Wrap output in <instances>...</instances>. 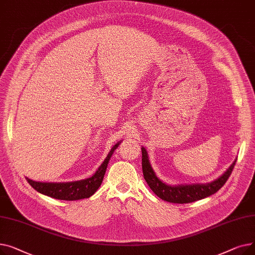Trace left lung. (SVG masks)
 <instances>
[{
    "label": "left lung",
    "mask_w": 255,
    "mask_h": 255,
    "mask_svg": "<svg viewBox=\"0 0 255 255\" xmlns=\"http://www.w3.org/2000/svg\"><path fill=\"white\" fill-rule=\"evenodd\" d=\"M141 166L145 182L148 183L152 191L161 199L173 204H189L196 200L208 197L216 193L221 187L229 180L231 173L235 167L237 159L234 163L227 168L221 177L217 180L207 184H191V185H178L170 186L160 181L149 162L148 153L145 149L141 148Z\"/></svg>",
    "instance_id": "left-lung-1"
}]
</instances>
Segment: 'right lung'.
<instances>
[{"label":"right lung","instance_id":"add662e5","mask_svg":"<svg viewBox=\"0 0 255 255\" xmlns=\"http://www.w3.org/2000/svg\"><path fill=\"white\" fill-rule=\"evenodd\" d=\"M120 142L113 146V149L110 151L103 163L99 166L98 170L95 172V175L86 180L70 183H43L33 181L29 178L25 179L35 190L52 198L62 200H77L88 198L95 193L100 187L104 178L107 164H109L112 155L114 154Z\"/></svg>","mask_w":255,"mask_h":255}]
</instances>
